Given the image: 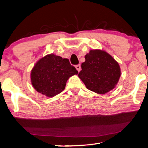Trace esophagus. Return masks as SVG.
Segmentation results:
<instances>
[{
	"label": "esophagus",
	"mask_w": 148,
	"mask_h": 148,
	"mask_svg": "<svg viewBox=\"0 0 148 148\" xmlns=\"http://www.w3.org/2000/svg\"><path fill=\"white\" fill-rule=\"evenodd\" d=\"M76 70L78 72H79L80 71H81V66H80L79 64H77V65H76Z\"/></svg>",
	"instance_id": "1"
}]
</instances>
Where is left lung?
<instances>
[{
  "instance_id": "8db88e82",
  "label": "left lung",
  "mask_w": 148,
  "mask_h": 148,
  "mask_svg": "<svg viewBox=\"0 0 148 148\" xmlns=\"http://www.w3.org/2000/svg\"><path fill=\"white\" fill-rule=\"evenodd\" d=\"M82 63L78 77L87 89L105 94L115 88L121 76V69L116 60L105 51L90 50Z\"/></svg>"
}]
</instances>
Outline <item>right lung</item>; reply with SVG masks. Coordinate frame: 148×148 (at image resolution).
<instances>
[{
  "instance_id": "1",
  "label": "right lung",
  "mask_w": 148,
  "mask_h": 148,
  "mask_svg": "<svg viewBox=\"0 0 148 148\" xmlns=\"http://www.w3.org/2000/svg\"><path fill=\"white\" fill-rule=\"evenodd\" d=\"M77 73L68 59L49 54L37 61L32 69L31 84L40 93L53 97L63 91L70 77Z\"/></svg>"
}]
</instances>
